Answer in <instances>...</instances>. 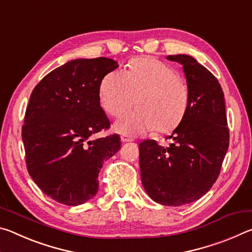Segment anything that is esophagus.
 Segmentation results:
<instances>
[{
	"mask_svg": "<svg viewBox=\"0 0 252 252\" xmlns=\"http://www.w3.org/2000/svg\"><path fill=\"white\" fill-rule=\"evenodd\" d=\"M121 141L122 142H131V141H133V139L129 138V136H126V135H121Z\"/></svg>",
	"mask_w": 252,
	"mask_h": 252,
	"instance_id": "1",
	"label": "esophagus"
}]
</instances>
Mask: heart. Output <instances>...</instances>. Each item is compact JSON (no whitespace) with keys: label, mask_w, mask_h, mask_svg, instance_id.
<instances>
[{"label":"heart","mask_w":252,"mask_h":252,"mask_svg":"<svg viewBox=\"0 0 252 252\" xmlns=\"http://www.w3.org/2000/svg\"><path fill=\"white\" fill-rule=\"evenodd\" d=\"M138 100H136V97ZM101 106L111 117H121L113 129L135 136L146 132L164 133L177 127L189 105V88L178 72L164 62L142 58L130 62L126 72L114 70L101 81Z\"/></svg>","instance_id":"heart-1"}]
</instances>
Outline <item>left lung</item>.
<instances>
[{
  "label": "left lung",
  "instance_id": "8db88e82",
  "mask_svg": "<svg viewBox=\"0 0 252 252\" xmlns=\"http://www.w3.org/2000/svg\"><path fill=\"white\" fill-rule=\"evenodd\" d=\"M182 65L190 100L168 148L155 140L139 144L144 190L153 201L180 207L211 189L229 147L224 95L218 80L190 55H169Z\"/></svg>",
  "mask_w": 252,
  "mask_h": 252
}]
</instances>
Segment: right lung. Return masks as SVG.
Returning a JSON list of instances; mask_svg holds the SVG:
<instances>
[{
  "label": "right lung",
  "mask_w": 252,
  "mask_h": 252,
  "mask_svg": "<svg viewBox=\"0 0 252 252\" xmlns=\"http://www.w3.org/2000/svg\"><path fill=\"white\" fill-rule=\"evenodd\" d=\"M118 66L108 58L72 60L45 75L30 96L22 127L27 168L60 203L79 206L94 197L103 162L120 150L118 134L90 139L110 126L99 91Z\"/></svg>",
  "instance_id": "obj_1"
}]
</instances>
